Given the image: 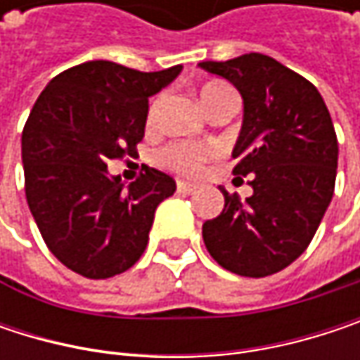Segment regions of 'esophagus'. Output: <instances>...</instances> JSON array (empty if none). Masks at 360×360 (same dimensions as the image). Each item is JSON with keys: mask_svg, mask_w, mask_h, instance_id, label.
<instances>
[{"mask_svg": "<svg viewBox=\"0 0 360 360\" xmlns=\"http://www.w3.org/2000/svg\"><path fill=\"white\" fill-rule=\"evenodd\" d=\"M195 189L193 183H187V181H177V191L179 193H191Z\"/></svg>", "mask_w": 360, "mask_h": 360, "instance_id": "esophagus-1", "label": "esophagus"}]
</instances>
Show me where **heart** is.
<instances>
[{
	"label": "heart",
	"instance_id": "b5f03b06",
	"mask_svg": "<svg viewBox=\"0 0 360 360\" xmlns=\"http://www.w3.org/2000/svg\"><path fill=\"white\" fill-rule=\"evenodd\" d=\"M233 91L229 85L225 83H206L202 89H200V100H202V106L206 108V112H210L212 106L225 96ZM160 106H162V98H156L150 108H148V127H152L156 120H158V114H160ZM217 156V148L210 146V143H185V141H177V143H169L167 148H162L156 156L158 165L173 171V173H179L183 177H193L202 171V167Z\"/></svg>",
	"mask_w": 360,
	"mask_h": 360
}]
</instances>
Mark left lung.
I'll return each instance as SVG.
<instances>
[{"instance_id": "1", "label": "left lung", "mask_w": 360, "mask_h": 360, "mask_svg": "<svg viewBox=\"0 0 360 360\" xmlns=\"http://www.w3.org/2000/svg\"><path fill=\"white\" fill-rule=\"evenodd\" d=\"M244 98L233 175L254 193L242 202L221 187L225 206L202 225L210 256L242 277H266L309 248L331 202L338 137L317 87L264 53L200 62Z\"/></svg>"}]
</instances>
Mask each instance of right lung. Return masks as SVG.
<instances>
[{"label":"right lung","instance_id":"right-lung-1","mask_svg":"<svg viewBox=\"0 0 360 360\" xmlns=\"http://www.w3.org/2000/svg\"><path fill=\"white\" fill-rule=\"evenodd\" d=\"M181 64L141 72L108 60L72 66L49 81L22 129L25 193L51 254L87 279L131 269L148 246L156 206L173 177L146 169L127 189L108 162L137 152L150 96Z\"/></svg>","mask_w":360,"mask_h":360}]
</instances>
